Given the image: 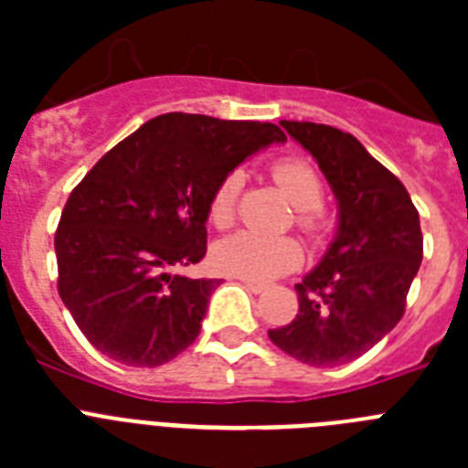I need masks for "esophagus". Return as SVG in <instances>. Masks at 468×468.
Returning a JSON list of instances; mask_svg holds the SVG:
<instances>
[{"instance_id":"obj_1","label":"esophagus","mask_w":468,"mask_h":468,"mask_svg":"<svg viewBox=\"0 0 468 468\" xmlns=\"http://www.w3.org/2000/svg\"><path fill=\"white\" fill-rule=\"evenodd\" d=\"M241 283L246 285L248 291H250V292H255V295H260V292H264V291H267V285H264V283H258V281H248V279H241Z\"/></svg>"}]
</instances>
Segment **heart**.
Instances as JSON below:
<instances>
[{
    "label": "heart",
    "mask_w": 468,
    "mask_h": 468,
    "mask_svg": "<svg viewBox=\"0 0 468 468\" xmlns=\"http://www.w3.org/2000/svg\"><path fill=\"white\" fill-rule=\"evenodd\" d=\"M276 180L291 204L302 210L300 225L316 231V208L324 201V185L309 164L302 159H281L271 168ZM243 187V173L234 171L215 187L208 204V220L215 227H229L237 218L239 194ZM215 264L231 276L250 281H271L302 262V248L292 237H271L260 231L241 229L222 239L213 250Z\"/></svg>",
    "instance_id": "b5f03b06"
}]
</instances>
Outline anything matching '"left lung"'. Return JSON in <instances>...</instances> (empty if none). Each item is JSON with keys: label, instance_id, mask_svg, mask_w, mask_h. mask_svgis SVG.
<instances>
[{"label": "left lung", "instance_id": "obj_1", "mask_svg": "<svg viewBox=\"0 0 468 468\" xmlns=\"http://www.w3.org/2000/svg\"><path fill=\"white\" fill-rule=\"evenodd\" d=\"M316 159L337 201V229L321 262L295 285L300 314L270 330L288 356L316 367L349 363L396 328L421 264L420 213L399 177L354 135L281 122Z\"/></svg>", "mask_w": 468, "mask_h": 468}]
</instances>
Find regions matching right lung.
Masks as SVG:
<instances>
[{
  "label": "right lung",
  "mask_w": 468,
  "mask_h": 468,
  "mask_svg": "<svg viewBox=\"0 0 468 468\" xmlns=\"http://www.w3.org/2000/svg\"><path fill=\"white\" fill-rule=\"evenodd\" d=\"M285 143L274 123L171 112L114 144L65 204L58 292L86 340L112 361L156 367L198 337L215 279L173 270L206 255L215 187Z\"/></svg>",
  "instance_id": "1"
}]
</instances>
